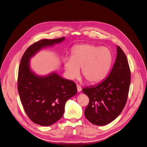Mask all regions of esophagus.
Listing matches in <instances>:
<instances>
[{
	"label": "esophagus",
	"instance_id": "obj_1",
	"mask_svg": "<svg viewBox=\"0 0 147 147\" xmlns=\"http://www.w3.org/2000/svg\"><path fill=\"white\" fill-rule=\"evenodd\" d=\"M77 91L78 92H80L82 90V87L80 84H77Z\"/></svg>",
	"mask_w": 147,
	"mask_h": 147
}]
</instances>
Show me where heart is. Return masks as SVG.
I'll use <instances>...</instances> for the list:
<instances>
[{
    "label": "heart",
    "mask_w": 147,
    "mask_h": 147,
    "mask_svg": "<svg viewBox=\"0 0 147 147\" xmlns=\"http://www.w3.org/2000/svg\"><path fill=\"white\" fill-rule=\"evenodd\" d=\"M112 62V53L105 47L84 43L74 47L70 57L64 60L67 76L77 78L82 68V74L91 84L101 82L109 72Z\"/></svg>",
    "instance_id": "heart-1"
}]
</instances>
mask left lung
Masks as SVG:
<instances>
[{
	"instance_id": "left-lung-1",
	"label": "left lung",
	"mask_w": 147,
	"mask_h": 147,
	"mask_svg": "<svg viewBox=\"0 0 147 147\" xmlns=\"http://www.w3.org/2000/svg\"><path fill=\"white\" fill-rule=\"evenodd\" d=\"M109 77L97 86L84 88L89 97L84 115L97 126L106 125L116 119L126 105L131 83V72L127 57L119 46Z\"/></svg>"
}]
</instances>
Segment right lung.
<instances>
[{"mask_svg": "<svg viewBox=\"0 0 147 147\" xmlns=\"http://www.w3.org/2000/svg\"><path fill=\"white\" fill-rule=\"evenodd\" d=\"M65 37L43 39L30 45L21 59L18 90L28 117L35 124L48 126L63 116L66 102L77 94L76 84L56 72L38 76L30 70V59L42 48L64 40Z\"/></svg>", "mask_w": 147, "mask_h": 147, "instance_id": "right-lung-1", "label": "right lung"}]
</instances>
